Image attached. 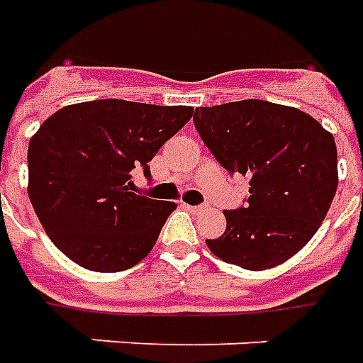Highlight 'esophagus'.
Instances as JSON below:
<instances>
[{
  "mask_svg": "<svg viewBox=\"0 0 363 363\" xmlns=\"http://www.w3.org/2000/svg\"><path fill=\"white\" fill-rule=\"evenodd\" d=\"M186 209L189 211V213H194V215H201V213L207 211V207H203V205H197V207H194V205H186Z\"/></svg>",
  "mask_w": 363,
  "mask_h": 363,
  "instance_id": "obj_1",
  "label": "esophagus"
}]
</instances>
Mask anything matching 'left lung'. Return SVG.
Wrapping results in <instances>:
<instances>
[{
  "label": "left lung",
  "instance_id": "left-lung-1",
  "mask_svg": "<svg viewBox=\"0 0 363 363\" xmlns=\"http://www.w3.org/2000/svg\"><path fill=\"white\" fill-rule=\"evenodd\" d=\"M218 164L248 182V203L225 211L227 230L209 250L244 269L276 268L309 242L338 187L334 136L295 107L244 99L195 109Z\"/></svg>",
  "mask_w": 363,
  "mask_h": 363
}]
</instances>
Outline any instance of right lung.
<instances>
[{
  "label": "right lung",
  "mask_w": 363,
  "mask_h": 363,
  "mask_svg": "<svg viewBox=\"0 0 363 363\" xmlns=\"http://www.w3.org/2000/svg\"><path fill=\"white\" fill-rule=\"evenodd\" d=\"M194 117L186 105L97 99L66 105L29 143V199L58 250L91 272L146 258L176 203L130 191V172Z\"/></svg>",
  "instance_id": "right-lung-1"
}]
</instances>
